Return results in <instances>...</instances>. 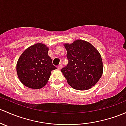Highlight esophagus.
<instances>
[{
    "label": "esophagus",
    "instance_id": "obj_1",
    "mask_svg": "<svg viewBox=\"0 0 126 126\" xmlns=\"http://www.w3.org/2000/svg\"><path fill=\"white\" fill-rule=\"evenodd\" d=\"M62 67H63V66H62V64H59V65L57 66L58 69H61Z\"/></svg>",
    "mask_w": 126,
    "mask_h": 126
}]
</instances>
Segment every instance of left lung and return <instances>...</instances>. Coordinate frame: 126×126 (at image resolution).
I'll use <instances>...</instances> for the list:
<instances>
[{"label":"left lung","instance_id":"1","mask_svg":"<svg viewBox=\"0 0 126 126\" xmlns=\"http://www.w3.org/2000/svg\"><path fill=\"white\" fill-rule=\"evenodd\" d=\"M67 66L61 69L72 88L87 90L94 86L103 74V62L100 53L91 43L81 40L65 44Z\"/></svg>","mask_w":126,"mask_h":126}]
</instances>
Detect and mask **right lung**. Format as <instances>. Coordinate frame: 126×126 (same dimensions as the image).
Masks as SVG:
<instances>
[{
	"mask_svg": "<svg viewBox=\"0 0 126 126\" xmlns=\"http://www.w3.org/2000/svg\"><path fill=\"white\" fill-rule=\"evenodd\" d=\"M48 47L42 43L30 46L22 53L17 63V73L26 87L40 89L46 85L51 71L57 69L48 55Z\"/></svg>",
	"mask_w": 126,
	"mask_h": 126,
	"instance_id": "add662e5",
	"label": "right lung"
}]
</instances>
